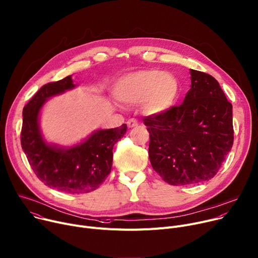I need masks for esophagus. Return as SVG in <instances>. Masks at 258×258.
<instances>
[{
  "mask_svg": "<svg viewBox=\"0 0 258 258\" xmlns=\"http://www.w3.org/2000/svg\"><path fill=\"white\" fill-rule=\"evenodd\" d=\"M137 125H138V122H137L136 118H134V117H132V118H129V120L127 121V126H128L129 128H133V127H136Z\"/></svg>",
  "mask_w": 258,
  "mask_h": 258,
  "instance_id": "esophagus-1",
  "label": "esophagus"
}]
</instances>
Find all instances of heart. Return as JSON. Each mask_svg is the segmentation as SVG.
Segmentation results:
<instances>
[{
    "mask_svg": "<svg viewBox=\"0 0 258 258\" xmlns=\"http://www.w3.org/2000/svg\"><path fill=\"white\" fill-rule=\"evenodd\" d=\"M179 91L176 78L168 72L147 69L127 75L118 81L115 95L125 103L143 100L146 111L158 113L167 109Z\"/></svg>",
    "mask_w": 258,
    "mask_h": 258,
    "instance_id": "obj_1",
    "label": "heart"
}]
</instances>
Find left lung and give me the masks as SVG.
<instances>
[{
    "instance_id": "8db88e82",
    "label": "left lung",
    "mask_w": 258,
    "mask_h": 258,
    "mask_svg": "<svg viewBox=\"0 0 258 258\" xmlns=\"http://www.w3.org/2000/svg\"><path fill=\"white\" fill-rule=\"evenodd\" d=\"M190 73L183 103L144 118L152 167L172 186L211 180L233 145L231 103L212 75Z\"/></svg>"
}]
</instances>
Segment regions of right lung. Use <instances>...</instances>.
<instances>
[{"mask_svg":"<svg viewBox=\"0 0 258 258\" xmlns=\"http://www.w3.org/2000/svg\"><path fill=\"white\" fill-rule=\"evenodd\" d=\"M74 88L71 76L40 88L23 110L22 148L35 174L46 186L69 194L96 190L110 173L112 149L127 126L93 133L86 142L64 150L47 146L38 128V114L48 97Z\"/></svg>","mask_w":258,"mask_h":258,"instance_id":"1","label":"right lung"}]
</instances>
